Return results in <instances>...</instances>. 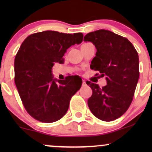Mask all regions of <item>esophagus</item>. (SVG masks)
Segmentation results:
<instances>
[{
	"mask_svg": "<svg viewBox=\"0 0 152 152\" xmlns=\"http://www.w3.org/2000/svg\"><path fill=\"white\" fill-rule=\"evenodd\" d=\"M82 86H86V81H85V80H83L82 81Z\"/></svg>",
	"mask_w": 152,
	"mask_h": 152,
	"instance_id": "obj_1",
	"label": "esophagus"
}]
</instances>
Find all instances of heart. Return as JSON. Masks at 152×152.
<instances>
[{"instance_id": "obj_1", "label": "heart", "mask_w": 152, "mask_h": 152, "mask_svg": "<svg viewBox=\"0 0 152 152\" xmlns=\"http://www.w3.org/2000/svg\"><path fill=\"white\" fill-rule=\"evenodd\" d=\"M84 44H86V43H84ZM83 45H84V44H83Z\"/></svg>"}]
</instances>
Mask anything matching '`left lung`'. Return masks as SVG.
<instances>
[{"instance_id":"8db88e82","label":"left lung","mask_w":152,"mask_h":152,"mask_svg":"<svg viewBox=\"0 0 152 152\" xmlns=\"http://www.w3.org/2000/svg\"><path fill=\"white\" fill-rule=\"evenodd\" d=\"M97 49L91 64L92 70L106 76L107 85L87 82L93 91L88 99L91 113L103 121H112L126 111L132 103L139 78V57L132 43L114 32L99 30L87 34Z\"/></svg>"}]
</instances>
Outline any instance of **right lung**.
I'll use <instances>...</instances> for the list:
<instances>
[{
  "mask_svg": "<svg viewBox=\"0 0 152 152\" xmlns=\"http://www.w3.org/2000/svg\"><path fill=\"white\" fill-rule=\"evenodd\" d=\"M83 37L47 30L30 35L22 43L14 59V81L25 109L34 119L50 123L67 112L82 82L70 77L57 80L52 68L55 63H64L67 49L82 43Z\"/></svg>",
  "mask_w": 152,
  "mask_h": 152,
  "instance_id": "obj_1",
  "label": "right lung"
}]
</instances>
